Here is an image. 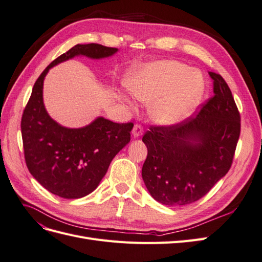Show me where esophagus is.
Returning a JSON list of instances; mask_svg holds the SVG:
<instances>
[{
	"instance_id": "obj_1",
	"label": "esophagus",
	"mask_w": 262,
	"mask_h": 262,
	"mask_svg": "<svg viewBox=\"0 0 262 262\" xmlns=\"http://www.w3.org/2000/svg\"><path fill=\"white\" fill-rule=\"evenodd\" d=\"M132 134H133V138H140L142 134H143V128L140 124H136L133 126V130H132Z\"/></svg>"
}]
</instances>
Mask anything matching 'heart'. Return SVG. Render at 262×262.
Instances as JSON below:
<instances>
[{"instance_id":"obj_1","label":"heart","mask_w":262,"mask_h":262,"mask_svg":"<svg viewBox=\"0 0 262 262\" xmlns=\"http://www.w3.org/2000/svg\"><path fill=\"white\" fill-rule=\"evenodd\" d=\"M125 84L138 100L149 104L148 114L157 124L172 125L184 120L203 95L202 76L177 61L162 60L134 67ZM119 98L132 107V100L119 93Z\"/></svg>"}]
</instances>
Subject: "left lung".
<instances>
[{"label":"left lung","mask_w":262,"mask_h":262,"mask_svg":"<svg viewBox=\"0 0 262 262\" xmlns=\"http://www.w3.org/2000/svg\"><path fill=\"white\" fill-rule=\"evenodd\" d=\"M209 74L214 96L199 114L175 125L150 126L142 139L147 147L142 178L164 205L198 201L231 168L241 116L224 78Z\"/></svg>","instance_id":"8db88e82"}]
</instances>
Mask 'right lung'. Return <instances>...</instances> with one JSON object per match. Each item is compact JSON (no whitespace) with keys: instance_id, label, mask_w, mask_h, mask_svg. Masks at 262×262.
I'll return each instance as SVG.
<instances>
[{"instance_id":"1","label":"right lung","mask_w":262,"mask_h":262,"mask_svg":"<svg viewBox=\"0 0 262 262\" xmlns=\"http://www.w3.org/2000/svg\"><path fill=\"white\" fill-rule=\"evenodd\" d=\"M116 52L117 48L98 43L74 46L38 77L24 110L20 125L28 170L48 191L64 199H78L98 187L114 157L130 142L133 123L97 117L82 128L61 125L46 110L45 77L51 68L78 55L99 60Z\"/></svg>"}]
</instances>
